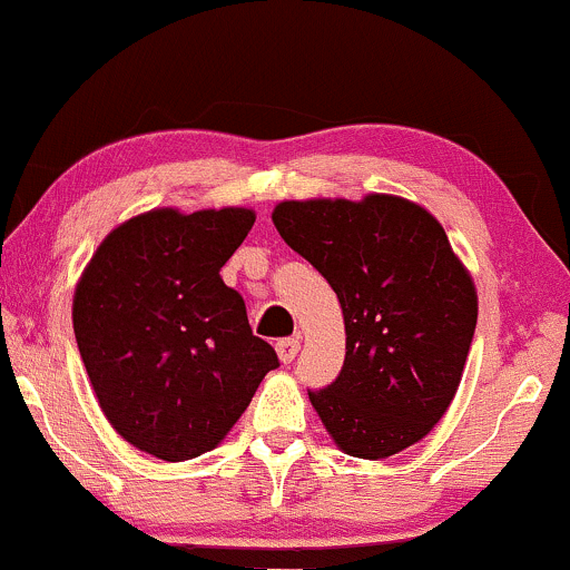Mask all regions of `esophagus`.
Returning a JSON list of instances; mask_svg holds the SVG:
<instances>
[{
    "label": "esophagus",
    "mask_w": 570,
    "mask_h": 570,
    "mask_svg": "<svg viewBox=\"0 0 570 570\" xmlns=\"http://www.w3.org/2000/svg\"><path fill=\"white\" fill-rule=\"evenodd\" d=\"M275 352H278V360L284 362V365H289L299 352V337H284V341L275 343Z\"/></svg>",
    "instance_id": "1"
}]
</instances>
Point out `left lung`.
I'll use <instances>...</instances> for the list:
<instances>
[{"instance_id": "1", "label": "left lung", "mask_w": 570, "mask_h": 570, "mask_svg": "<svg viewBox=\"0 0 570 570\" xmlns=\"http://www.w3.org/2000/svg\"><path fill=\"white\" fill-rule=\"evenodd\" d=\"M273 224L333 286L343 371L311 405L341 452L386 460L452 405L479 318L476 284L441 222L395 194L284 199Z\"/></svg>"}]
</instances>
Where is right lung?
Returning <instances> with one entry per match:
<instances>
[{
    "instance_id": "obj_1",
    "label": "right lung",
    "mask_w": 570,
    "mask_h": 570,
    "mask_svg": "<svg viewBox=\"0 0 570 570\" xmlns=\"http://www.w3.org/2000/svg\"><path fill=\"white\" fill-rule=\"evenodd\" d=\"M254 222L252 208L146 210L110 229L75 284V341L99 409L151 458L216 449L278 367L218 275Z\"/></svg>"
}]
</instances>
